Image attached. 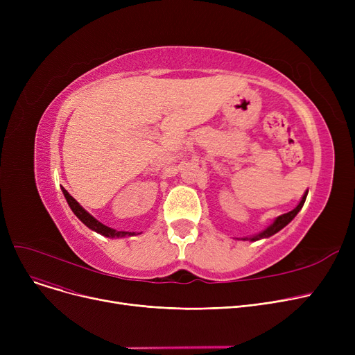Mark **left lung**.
<instances>
[{
  "instance_id": "obj_1",
  "label": "left lung",
  "mask_w": 355,
  "mask_h": 355,
  "mask_svg": "<svg viewBox=\"0 0 355 355\" xmlns=\"http://www.w3.org/2000/svg\"><path fill=\"white\" fill-rule=\"evenodd\" d=\"M306 196H308V191L304 194V197H302V200H301V202L297 204V206L292 210V211H289V213H285V214H282V216H279V217H276L275 218V221L272 223V225L269 226V227H266L265 230H262L260 233H257V234H254V236H252V237H245L243 240H250V241H256V240H260V239H265V237H270V236H273L275 233H277L279 230H282L288 223H291L292 220H293V217L301 211V209H302V206H304V202H305V200H306Z\"/></svg>"
}]
</instances>
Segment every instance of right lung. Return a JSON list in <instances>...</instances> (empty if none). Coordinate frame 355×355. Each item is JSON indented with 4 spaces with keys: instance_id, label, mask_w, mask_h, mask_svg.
Segmentation results:
<instances>
[{
    "instance_id": "right-lung-1",
    "label": "right lung",
    "mask_w": 355,
    "mask_h": 355,
    "mask_svg": "<svg viewBox=\"0 0 355 355\" xmlns=\"http://www.w3.org/2000/svg\"><path fill=\"white\" fill-rule=\"evenodd\" d=\"M62 191H63V194H64V197L67 200V204H69V207L71 209V211L76 214V217L83 223L85 226H87L90 230L96 232V233H99V234H102L105 237H112V239H114V237H126V236H137V234H139V233H135V232H118L115 229H110V227L102 225L99 220H96L92 214H89L80 206V204L76 200H74L64 189H62Z\"/></svg>"
}]
</instances>
